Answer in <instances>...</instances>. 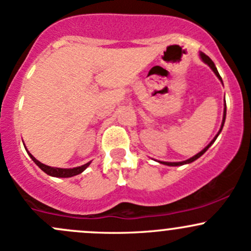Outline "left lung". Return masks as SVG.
Masks as SVG:
<instances>
[{"instance_id":"obj_1","label":"left lung","mask_w":251,"mask_h":251,"mask_svg":"<svg viewBox=\"0 0 251 251\" xmlns=\"http://www.w3.org/2000/svg\"><path fill=\"white\" fill-rule=\"evenodd\" d=\"M200 57H201L203 62H204V63H207V65L209 66L210 68H212V70H213V72L215 73V75H216V77H218L219 79H220L221 81H223V79H221L220 75H219L218 70H216V67H215L214 62L212 61V59H210L209 56H207V55H205L204 52H202V51L200 52ZM225 119H226V103H225V108H224V117H223V123H221V127H220V130H219L218 134H216V136L214 137V138H213V141L210 142V143L208 144V146L205 147L204 149L202 150V151H200L199 154H196V155H195V156L190 157V159H188V160H185V161H180V162H165V161H159V162H160V163H163V165H167V166H181V165H186V163H191V162H194L195 160H197V159H199V157H201L202 155L204 154L205 151H207V150H208V148H209L210 146H212L213 143H214V142H215V139H216V137H218L219 134H220L221 130H223V126H224V124H225Z\"/></svg>"}]
</instances>
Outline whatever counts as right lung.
I'll return each instance as SVG.
<instances>
[{"label": "right lung", "mask_w": 251, "mask_h": 251, "mask_svg": "<svg viewBox=\"0 0 251 251\" xmlns=\"http://www.w3.org/2000/svg\"><path fill=\"white\" fill-rule=\"evenodd\" d=\"M26 151H27V150H26ZM28 155H30V157L33 160V162H35L36 165L38 166V167L41 168L44 173L49 174V176H56V178H70V176H77V174H80L81 172H84V171L86 170V167H89V165L91 163V161H90V162L85 163V165H83V166H79V167L57 168V167H50V166H47V165H44V163L39 162V161L35 159V157L30 154V152H28Z\"/></svg>", "instance_id": "obj_1"}]
</instances>
